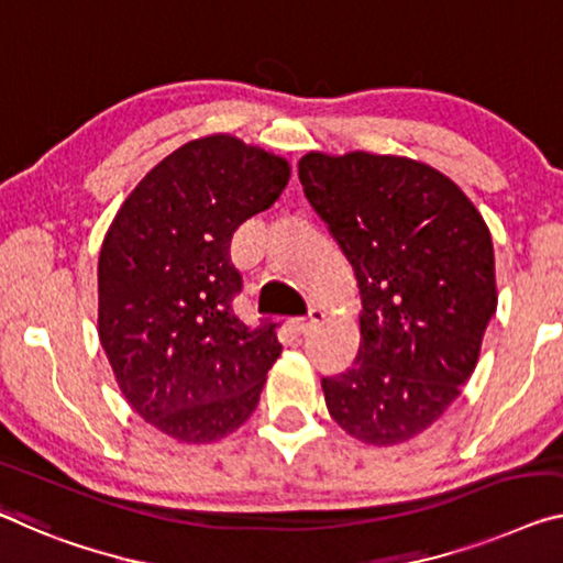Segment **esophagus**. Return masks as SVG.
Instances as JSON below:
<instances>
[{
  "label": "esophagus",
  "mask_w": 563,
  "mask_h": 563,
  "mask_svg": "<svg viewBox=\"0 0 563 563\" xmlns=\"http://www.w3.org/2000/svg\"><path fill=\"white\" fill-rule=\"evenodd\" d=\"M322 319H324V311L314 307V309H309L307 317L297 319V322H294L291 327H294V332H297V334L301 336V334H309L311 330H317V327L322 324Z\"/></svg>",
  "instance_id": "1"
}]
</instances>
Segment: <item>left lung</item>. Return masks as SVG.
Listing matches in <instances>:
<instances>
[{"instance_id":"left-lung-1","label":"left lung","mask_w":563,"mask_h":563,"mask_svg":"<svg viewBox=\"0 0 563 563\" xmlns=\"http://www.w3.org/2000/svg\"><path fill=\"white\" fill-rule=\"evenodd\" d=\"M299 180L350 258L360 350L324 377L332 420L365 445L428 430L478 365L498 307L490 231L461 186L405 155L309 151Z\"/></svg>"}]
</instances>
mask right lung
<instances>
[{"label": "right lung", "mask_w": 563, "mask_h": 563, "mask_svg": "<svg viewBox=\"0 0 563 563\" xmlns=\"http://www.w3.org/2000/svg\"><path fill=\"white\" fill-rule=\"evenodd\" d=\"M287 158L236 135L188 141L120 206L98 258V336L128 405L178 443L227 438L279 357L274 324L231 311L233 231L289 184Z\"/></svg>", "instance_id": "right-lung-1"}]
</instances>
